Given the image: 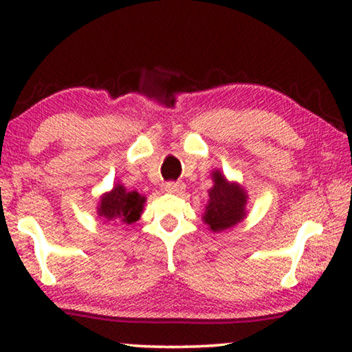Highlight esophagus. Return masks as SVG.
I'll return each mask as SVG.
<instances>
[{
    "instance_id": "1",
    "label": "esophagus",
    "mask_w": 352,
    "mask_h": 352,
    "mask_svg": "<svg viewBox=\"0 0 352 352\" xmlns=\"http://www.w3.org/2000/svg\"><path fill=\"white\" fill-rule=\"evenodd\" d=\"M164 189L170 194H177L184 189V183L183 182H168L164 184Z\"/></svg>"
}]
</instances>
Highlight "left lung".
<instances>
[{
    "label": "left lung",
    "mask_w": 352,
    "mask_h": 352,
    "mask_svg": "<svg viewBox=\"0 0 352 352\" xmlns=\"http://www.w3.org/2000/svg\"><path fill=\"white\" fill-rule=\"evenodd\" d=\"M214 186L210 190V204L206 206L204 220L212 231H222L234 226L245 216L247 195L237 184L228 183L216 170L212 174Z\"/></svg>",
    "instance_id": "1"
}]
</instances>
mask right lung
I'll return each mask as SVG.
<instances>
[{"instance_id":"right-lung-1","label":"right lung","mask_w":352,"mask_h":352,"mask_svg":"<svg viewBox=\"0 0 352 352\" xmlns=\"http://www.w3.org/2000/svg\"><path fill=\"white\" fill-rule=\"evenodd\" d=\"M144 197L136 190H126L121 184H116L111 192L105 194L98 208L99 216L104 217L113 226H126L136 222L142 211Z\"/></svg>"}]
</instances>
